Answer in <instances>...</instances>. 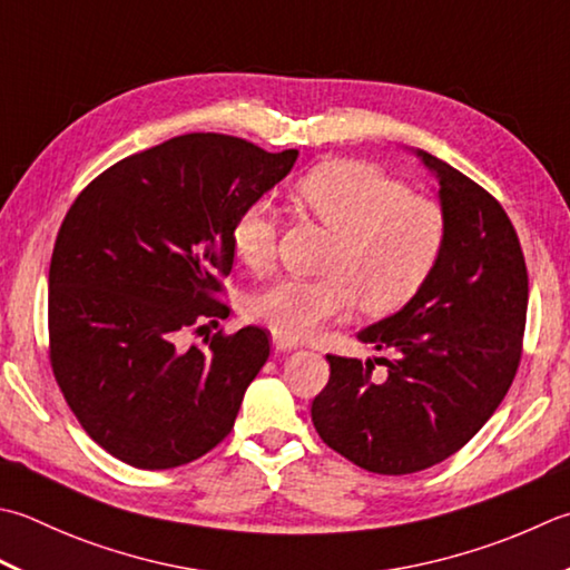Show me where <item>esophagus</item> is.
Here are the masks:
<instances>
[{
	"mask_svg": "<svg viewBox=\"0 0 570 570\" xmlns=\"http://www.w3.org/2000/svg\"><path fill=\"white\" fill-rule=\"evenodd\" d=\"M274 348L276 351H296L298 343L296 341H288V338H282V336H274Z\"/></svg>",
	"mask_w": 570,
	"mask_h": 570,
	"instance_id": "34e87169",
	"label": "esophagus"
}]
</instances>
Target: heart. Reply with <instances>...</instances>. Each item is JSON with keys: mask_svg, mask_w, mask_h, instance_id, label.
I'll return each mask as SVG.
<instances>
[{"mask_svg": "<svg viewBox=\"0 0 570 570\" xmlns=\"http://www.w3.org/2000/svg\"><path fill=\"white\" fill-rule=\"evenodd\" d=\"M296 203L326 227L336 244L318 282L282 278L249 301V316L288 341L308 338L323 323L355 306L390 314L420 292L444 247L438 203L373 165L336 160L318 165L296 187ZM276 212L266 199L242 209L232 227V249L254 274L276 262Z\"/></svg>", "mask_w": 570, "mask_h": 570, "instance_id": "b5f03b06", "label": "heart"}]
</instances>
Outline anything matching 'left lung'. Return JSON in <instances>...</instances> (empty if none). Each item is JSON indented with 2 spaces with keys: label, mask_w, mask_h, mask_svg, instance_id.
<instances>
[{
  "label": "left lung",
  "mask_w": 570,
  "mask_h": 570,
  "mask_svg": "<svg viewBox=\"0 0 570 570\" xmlns=\"http://www.w3.org/2000/svg\"><path fill=\"white\" fill-rule=\"evenodd\" d=\"M440 183L444 247L428 282L393 316L358 333L390 351L373 363L326 355L328 385L311 405L321 440L375 474H412L462 450L494 415L521 361L529 274L504 207L425 150Z\"/></svg>",
  "instance_id": "left-lung-1"
}]
</instances>
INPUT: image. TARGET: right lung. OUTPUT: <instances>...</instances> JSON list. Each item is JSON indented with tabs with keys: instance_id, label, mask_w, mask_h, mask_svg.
Wrapping results in <instances>:
<instances>
[{
	"instance_id": "add662e5",
	"label": "right lung",
	"mask_w": 570,
	"mask_h": 570,
	"mask_svg": "<svg viewBox=\"0 0 570 570\" xmlns=\"http://www.w3.org/2000/svg\"><path fill=\"white\" fill-rule=\"evenodd\" d=\"M298 150L189 132L108 167L76 197L49 269L51 367L91 438L138 470H173L234 428L269 358L264 328L205 336L232 272V227L292 173ZM205 328V326H199Z\"/></svg>"
}]
</instances>
